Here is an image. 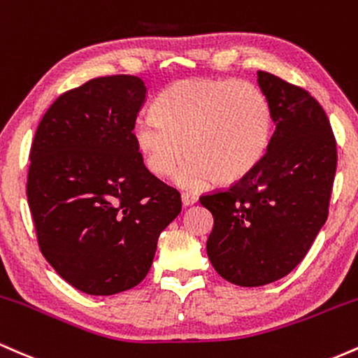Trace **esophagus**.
<instances>
[{"label":"esophagus","mask_w":358,"mask_h":358,"mask_svg":"<svg viewBox=\"0 0 358 358\" xmlns=\"http://www.w3.org/2000/svg\"><path fill=\"white\" fill-rule=\"evenodd\" d=\"M180 199H182V204L184 206H192V204H196L198 203V196H194V194H187V192H184L182 196H180Z\"/></svg>","instance_id":"esophagus-1"}]
</instances>
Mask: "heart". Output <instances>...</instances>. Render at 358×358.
Here are the masks:
<instances>
[{"label":"heart","mask_w":358,"mask_h":358,"mask_svg":"<svg viewBox=\"0 0 358 358\" xmlns=\"http://www.w3.org/2000/svg\"><path fill=\"white\" fill-rule=\"evenodd\" d=\"M272 131L267 98L250 83L182 79L166 87L155 115L134 123V142L148 172L166 178L189 154L174 182L201 189L213 179L230 184L245 178L266 154Z\"/></svg>","instance_id":"b5f03b06"}]
</instances>
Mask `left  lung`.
Instances as JSON below:
<instances>
[{
  "label": "left lung",
  "mask_w": 358,
  "mask_h": 358,
  "mask_svg": "<svg viewBox=\"0 0 358 358\" xmlns=\"http://www.w3.org/2000/svg\"><path fill=\"white\" fill-rule=\"evenodd\" d=\"M257 84L271 106L274 134L262 160L230 189L201 196L211 211L206 252L235 286L259 287L287 275L328 218L336 143L309 92L268 72Z\"/></svg>",
  "instance_id": "obj_1"
}]
</instances>
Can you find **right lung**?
Masks as SVG:
<instances>
[{
  "instance_id": "1",
  "label": "right lung",
  "mask_w": 358,
  "mask_h": 358,
  "mask_svg": "<svg viewBox=\"0 0 358 358\" xmlns=\"http://www.w3.org/2000/svg\"><path fill=\"white\" fill-rule=\"evenodd\" d=\"M147 99L136 76L60 94L30 150L27 196L47 262L72 287L111 296L145 279L180 194L152 176L134 142Z\"/></svg>"
}]
</instances>
